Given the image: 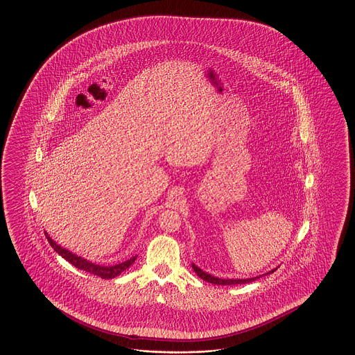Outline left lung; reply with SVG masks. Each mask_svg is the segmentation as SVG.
<instances>
[{
	"label": "left lung",
	"mask_w": 355,
	"mask_h": 355,
	"mask_svg": "<svg viewBox=\"0 0 355 355\" xmlns=\"http://www.w3.org/2000/svg\"><path fill=\"white\" fill-rule=\"evenodd\" d=\"M193 266V269H194V272L198 274V277L199 278H202V279L205 280V282H208V283H211V284H217V286H231V284H245V283H250V282H254V280L259 279L260 277H255V278H249V279H220V278H216V277H213L211 274H208V272H203L200 268H198L196 264H191ZM277 270V269H272L269 272H266V274H270V272H274Z\"/></svg>",
	"instance_id": "1"
}]
</instances>
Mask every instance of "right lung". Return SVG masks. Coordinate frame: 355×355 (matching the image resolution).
Masks as SVG:
<instances>
[{
    "label": "right lung",
    "mask_w": 355,
    "mask_h": 355,
    "mask_svg": "<svg viewBox=\"0 0 355 355\" xmlns=\"http://www.w3.org/2000/svg\"><path fill=\"white\" fill-rule=\"evenodd\" d=\"M46 237L48 242L51 243V246L53 248L54 251L58 252L63 259H66L68 263H71V264L76 266L77 269H81V270H85V272H91V274H94V275H96V277H100V278H103V279H112V278L118 277L119 274L124 272L125 269H128L129 266L135 263V260H136L137 257H130L129 260L124 261V263H121V264L112 265V266H101V265L94 264V263H91V261L83 259V257H77V255L72 254V252L68 251V250L60 248V245H57V243L48 236L46 232Z\"/></svg>",
    "instance_id": "1"
}]
</instances>
